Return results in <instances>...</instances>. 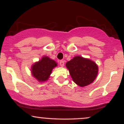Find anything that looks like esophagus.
Returning a JSON list of instances; mask_svg holds the SVG:
<instances>
[{
    "label": "esophagus",
    "mask_w": 124,
    "mask_h": 124,
    "mask_svg": "<svg viewBox=\"0 0 124 124\" xmlns=\"http://www.w3.org/2000/svg\"><path fill=\"white\" fill-rule=\"evenodd\" d=\"M59 64H60L61 66L63 67L64 66V64H65V63H64V61H62V60L60 61V62H59Z\"/></svg>",
    "instance_id": "esophagus-1"
}]
</instances>
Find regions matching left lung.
Instances as JSON below:
<instances>
[{
  "label": "left lung",
  "mask_w": 124,
  "mask_h": 124,
  "mask_svg": "<svg viewBox=\"0 0 124 124\" xmlns=\"http://www.w3.org/2000/svg\"><path fill=\"white\" fill-rule=\"evenodd\" d=\"M73 82L84 87L92 83L96 78L98 66L95 62L81 56H75L66 63Z\"/></svg>",
  "instance_id": "1"
}]
</instances>
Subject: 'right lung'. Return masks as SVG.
<instances>
[{"instance_id":"add662e5","label":"right lung","mask_w":124,"mask_h":124,"mask_svg":"<svg viewBox=\"0 0 124 124\" xmlns=\"http://www.w3.org/2000/svg\"><path fill=\"white\" fill-rule=\"evenodd\" d=\"M56 65L57 63L55 61L47 56H44L32 66V75L39 82L46 81L49 78L53 68Z\"/></svg>"}]
</instances>
